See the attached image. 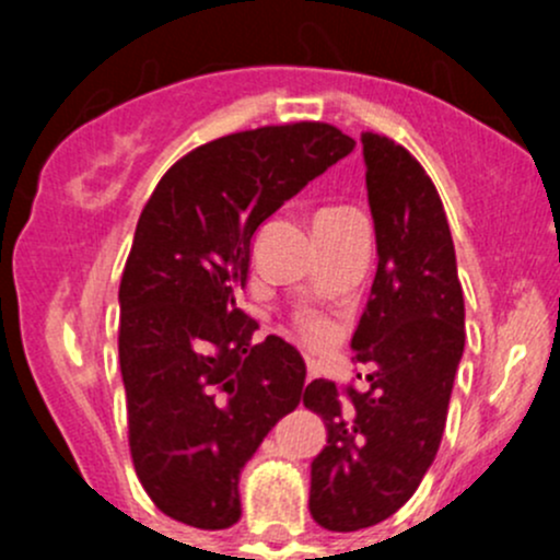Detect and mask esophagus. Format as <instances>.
I'll list each match as a JSON object with an SVG mask.
<instances>
[{
  "label": "esophagus",
  "mask_w": 560,
  "mask_h": 560,
  "mask_svg": "<svg viewBox=\"0 0 560 560\" xmlns=\"http://www.w3.org/2000/svg\"><path fill=\"white\" fill-rule=\"evenodd\" d=\"M306 371H308V380H314V376L319 374V363H316V360H306Z\"/></svg>",
  "instance_id": "obj_1"
}]
</instances>
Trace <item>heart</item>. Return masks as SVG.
<instances>
[{"instance_id": "1", "label": "heart", "mask_w": 560, "mask_h": 560, "mask_svg": "<svg viewBox=\"0 0 560 560\" xmlns=\"http://www.w3.org/2000/svg\"><path fill=\"white\" fill-rule=\"evenodd\" d=\"M301 330H303V336H306L308 341H314V343L327 341V336H330V325H327V322L322 319V316H316V314L303 316Z\"/></svg>"}]
</instances>
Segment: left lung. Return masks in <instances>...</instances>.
<instances>
[{"mask_svg": "<svg viewBox=\"0 0 560 560\" xmlns=\"http://www.w3.org/2000/svg\"><path fill=\"white\" fill-rule=\"evenodd\" d=\"M376 233L369 306L352 336L369 389L314 380L303 404L325 420L312 463V517L327 530L387 521L420 488L442 444L466 343V308L447 213L420 162L382 135L363 138Z\"/></svg>", "mask_w": 560, "mask_h": 560, "instance_id": "left-lung-1", "label": "left lung"}]
</instances>
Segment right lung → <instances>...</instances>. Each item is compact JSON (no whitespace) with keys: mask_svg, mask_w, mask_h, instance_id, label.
<instances>
[{"mask_svg":"<svg viewBox=\"0 0 560 560\" xmlns=\"http://www.w3.org/2000/svg\"><path fill=\"white\" fill-rule=\"evenodd\" d=\"M352 149L319 121L228 135L175 162L140 213L118 287V360L135 471L173 521L238 523L246 460L301 404V352L279 336L252 343L257 322L235 295L259 224Z\"/></svg>","mask_w":560,"mask_h":560,"instance_id":"right-lung-1","label":"right lung"}]
</instances>
